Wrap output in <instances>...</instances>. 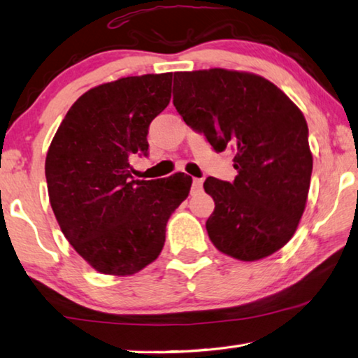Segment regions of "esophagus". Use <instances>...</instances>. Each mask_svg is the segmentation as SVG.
Here are the masks:
<instances>
[{
    "mask_svg": "<svg viewBox=\"0 0 358 358\" xmlns=\"http://www.w3.org/2000/svg\"><path fill=\"white\" fill-rule=\"evenodd\" d=\"M202 185H203L202 178H194L192 180V189L194 191H202Z\"/></svg>",
    "mask_w": 358,
    "mask_h": 358,
    "instance_id": "1",
    "label": "esophagus"
}]
</instances>
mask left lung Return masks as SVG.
Here are the masks:
<instances>
[{
	"instance_id": "obj_1",
	"label": "left lung",
	"mask_w": 358,
	"mask_h": 358,
	"mask_svg": "<svg viewBox=\"0 0 358 358\" xmlns=\"http://www.w3.org/2000/svg\"><path fill=\"white\" fill-rule=\"evenodd\" d=\"M173 106L216 151L234 150V183L213 177L207 232L216 250L252 262L294 237L306 207L313 155L299 107L257 74L221 68L175 72Z\"/></svg>"
}]
</instances>
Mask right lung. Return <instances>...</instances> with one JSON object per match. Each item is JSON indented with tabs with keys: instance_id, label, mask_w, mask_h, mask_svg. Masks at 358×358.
Here are the masks:
<instances>
[{
	"instance_id": "obj_1",
	"label": "right lung",
	"mask_w": 358,
	"mask_h": 358,
	"mask_svg": "<svg viewBox=\"0 0 358 358\" xmlns=\"http://www.w3.org/2000/svg\"><path fill=\"white\" fill-rule=\"evenodd\" d=\"M172 72L121 77L82 94L45 157L48 199L72 248L98 270L129 276L157 259L171 215L192 178L134 180L129 157L147 155L148 128L171 102Z\"/></svg>"
}]
</instances>
